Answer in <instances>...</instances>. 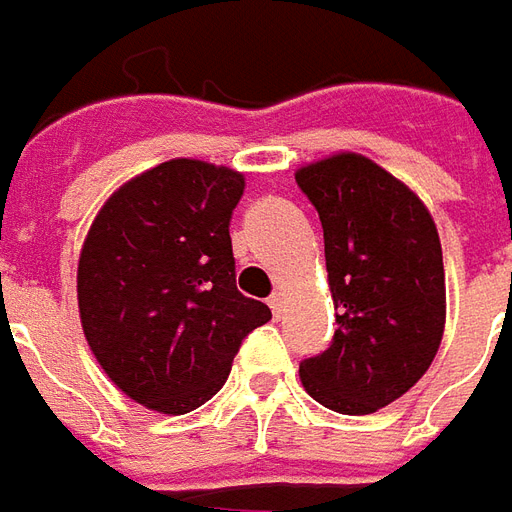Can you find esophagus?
<instances>
[{"label": "esophagus", "mask_w": 512, "mask_h": 512, "mask_svg": "<svg viewBox=\"0 0 512 512\" xmlns=\"http://www.w3.org/2000/svg\"><path fill=\"white\" fill-rule=\"evenodd\" d=\"M267 303H270V308H273V314H275V317H278V314H281V303H284V295H281V292H275V295L270 297Z\"/></svg>", "instance_id": "34e87169"}]
</instances>
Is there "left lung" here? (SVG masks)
I'll list each match as a JSON object with an SVG mask.
<instances>
[{
	"mask_svg": "<svg viewBox=\"0 0 512 512\" xmlns=\"http://www.w3.org/2000/svg\"><path fill=\"white\" fill-rule=\"evenodd\" d=\"M325 237L336 333L300 364L303 389L347 416L402 397L430 369L447 322L444 256L419 195L361 154L295 173Z\"/></svg>",
	"mask_w": 512,
	"mask_h": 512,
	"instance_id": "1",
	"label": "left lung"
}]
</instances>
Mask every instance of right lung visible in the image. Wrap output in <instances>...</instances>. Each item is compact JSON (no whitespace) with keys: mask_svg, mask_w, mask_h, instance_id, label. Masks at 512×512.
<instances>
[{"mask_svg":"<svg viewBox=\"0 0 512 512\" xmlns=\"http://www.w3.org/2000/svg\"><path fill=\"white\" fill-rule=\"evenodd\" d=\"M242 192L237 170L170 159L112 192L85 237V339L107 378L151 411L212 400L242 339L273 320L237 289L228 223Z\"/></svg>","mask_w":512,"mask_h":512,"instance_id":"right-lung-1","label":"right lung"}]
</instances>
